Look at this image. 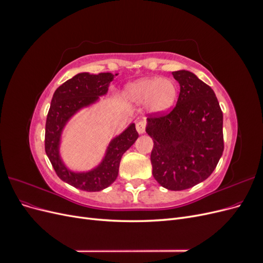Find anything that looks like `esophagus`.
<instances>
[{
	"label": "esophagus",
	"instance_id": "esophagus-1",
	"mask_svg": "<svg viewBox=\"0 0 263 263\" xmlns=\"http://www.w3.org/2000/svg\"><path fill=\"white\" fill-rule=\"evenodd\" d=\"M136 129L138 132V134H144L146 132V123L145 122H138L136 124Z\"/></svg>",
	"mask_w": 263,
	"mask_h": 263
}]
</instances>
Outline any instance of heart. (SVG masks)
Instances as JSON below:
<instances>
[{
	"mask_svg": "<svg viewBox=\"0 0 263 263\" xmlns=\"http://www.w3.org/2000/svg\"><path fill=\"white\" fill-rule=\"evenodd\" d=\"M179 87L176 81L166 78H141L127 84L124 97L132 104L146 103L148 112L160 114L170 109L178 98Z\"/></svg>",
	"mask_w": 263,
	"mask_h": 263,
	"instance_id": "b5f03b06",
	"label": "heart"
}]
</instances>
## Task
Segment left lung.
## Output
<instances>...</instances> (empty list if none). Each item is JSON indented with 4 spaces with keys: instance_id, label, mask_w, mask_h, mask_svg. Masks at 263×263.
Masks as SVG:
<instances>
[{
    "instance_id": "left-lung-1",
    "label": "left lung",
    "mask_w": 263,
    "mask_h": 263,
    "mask_svg": "<svg viewBox=\"0 0 263 263\" xmlns=\"http://www.w3.org/2000/svg\"><path fill=\"white\" fill-rule=\"evenodd\" d=\"M180 84L176 107L147 118L154 140L153 174L171 191L192 187L208 179L224 151L222 112L212 87L186 70L172 72Z\"/></svg>"
}]
</instances>
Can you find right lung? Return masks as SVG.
Returning <instances> with one entry per match:
<instances>
[{"label":"right lung","instance_id":"obj_1","mask_svg":"<svg viewBox=\"0 0 263 263\" xmlns=\"http://www.w3.org/2000/svg\"><path fill=\"white\" fill-rule=\"evenodd\" d=\"M117 74L109 72L76 74L54 91L47 115L45 150L55 173L68 184L87 192L104 190L116 180L122 156L138 138L136 127L132 123L123 133L114 137L109 141L102 161L93 169L83 172L70 170L63 162L60 155L61 136L71 118L82 108L95 104L101 97L106 95L109 83Z\"/></svg>","mask_w":263,"mask_h":263}]
</instances>
